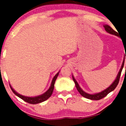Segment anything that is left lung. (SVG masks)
<instances>
[{"mask_svg":"<svg viewBox=\"0 0 126 126\" xmlns=\"http://www.w3.org/2000/svg\"><path fill=\"white\" fill-rule=\"evenodd\" d=\"M104 28H105V30H106L108 33H110V34H112V35H116V36H118V32H116V31H115V30H114L111 27H110L109 25H104ZM124 60L123 62V64H122L121 68L120 70H119V72H118L117 77H116V79H115V80L114 81L113 83L110 86V87H108L106 90H104V91H102V92L99 93L94 94H88V93H87L84 92V91H83V90L80 88V87H79V84L77 83V81L75 80V79L74 78L73 76H72V79H73L74 82L75 84H76V88H77V90H78L79 92L80 93V94L82 95L83 97H86V98L89 99L97 100H97H100V99H102L103 97H105V96H106L108 94L110 93L111 91H113V90L116 88V87H117L118 83H119V79H120V76H121V74L122 70H123V67H124Z\"/></svg>","mask_w":126,"mask_h":126,"instance_id":"left-lung-1","label":"left lung"}]
</instances>
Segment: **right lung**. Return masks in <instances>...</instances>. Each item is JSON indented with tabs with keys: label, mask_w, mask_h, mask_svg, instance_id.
Listing matches in <instances>:
<instances>
[{
	"label": "right lung",
	"mask_w": 126,
	"mask_h": 126,
	"mask_svg": "<svg viewBox=\"0 0 126 126\" xmlns=\"http://www.w3.org/2000/svg\"><path fill=\"white\" fill-rule=\"evenodd\" d=\"M58 74H59V72L54 76V79H52V81L51 85H50V87L49 88V90L46 91V93H44V94H43L42 95H40V96H36V97H27V96H22V95H21L20 94L17 93V92L15 91L12 88V87L10 86V88H11V90H12L13 92L17 96H18L19 97H20L21 99H22V100H24V101L25 102L29 103V104H38V103H41L42 102H44L48 98L50 97V96L52 94L53 91H54V84H55V82L57 79V77H58Z\"/></svg>",
	"instance_id": "add662e5"
}]
</instances>
